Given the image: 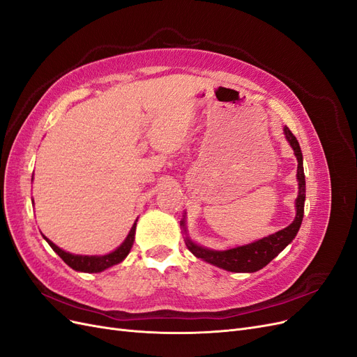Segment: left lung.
Returning <instances> with one entry per match:
<instances>
[{
    "instance_id": "1",
    "label": "left lung",
    "mask_w": 357,
    "mask_h": 357,
    "mask_svg": "<svg viewBox=\"0 0 357 357\" xmlns=\"http://www.w3.org/2000/svg\"><path fill=\"white\" fill-rule=\"evenodd\" d=\"M286 139L291 146L295 152V156L298 159V198H296V215L295 220L291 222L287 228L278 231L273 235H268L262 240H257L255 243L245 244V245H236L229 250H210V248H205L202 245H198L193 243L189 236H186V245L189 250L195 255L197 257L202 259V261L208 262L214 266H219L222 269L231 273H256L259 269L266 266L273 259L283 250V248L291 243L295 238L302 218H304V202H305V174H304V165H302V152L296 137L291 134L287 126L283 128ZM183 229L186 232L185 219L180 222Z\"/></svg>"
}]
</instances>
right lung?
Returning <instances> with one entry per match:
<instances>
[{"label": "right lung", "instance_id": "right-lung-1", "mask_svg": "<svg viewBox=\"0 0 357 357\" xmlns=\"http://www.w3.org/2000/svg\"><path fill=\"white\" fill-rule=\"evenodd\" d=\"M135 225H137V220H135L134 226L131 228V231H129L125 241L121 245H119L114 252H112L109 255H104V256L73 255V253H68L66 250H62V248H59L56 244H53L50 240H47L46 236H45V240L53 248V252H55L68 266L75 269V271H80V273H101V271H104V269H107V268L121 264L123 259L128 256V253L131 252V247H132L134 238H135Z\"/></svg>", "mask_w": 357, "mask_h": 357}]
</instances>
